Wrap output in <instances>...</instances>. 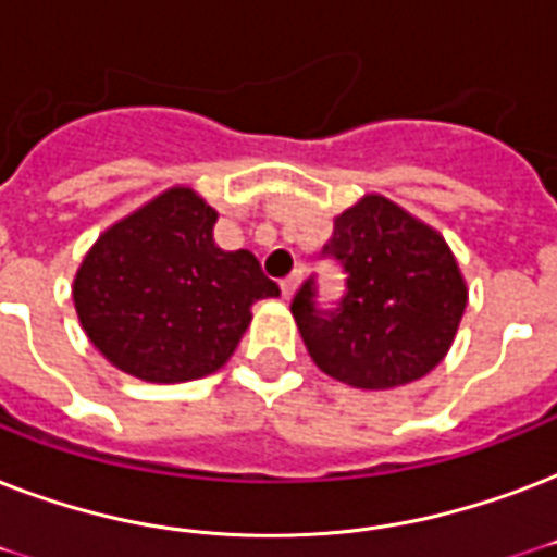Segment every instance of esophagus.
Segmentation results:
<instances>
[{
  "label": "esophagus",
  "instance_id": "esophagus-1",
  "mask_svg": "<svg viewBox=\"0 0 557 557\" xmlns=\"http://www.w3.org/2000/svg\"><path fill=\"white\" fill-rule=\"evenodd\" d=\"M297 283H300V269H295V271H292V274H288V277L280 280V292H283V297H286V300L292 295H295Z\"/></svg>",
  "mask_w": 557,
  "mask_h": 557
}]
</instances>
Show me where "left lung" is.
<instances>
[{"mask_svg": "<svg viewBox=\"0 0 557 557\" xmlns=\"http://www.w3.org/2000/svg\"><path fill=\"white\" fill-rule=\"evenodd\" d=\"M321 257L344 271L338 306L321 309L309 277L292 314L326 375L349 387L389 389L440 364L466 312L468 288L431 225L372 193L335 216Z\"/></svg>", "mask_w": 557, "mask_h": 557, "instance_id": "1", "label": "left lung"}]
</instances>
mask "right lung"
I'll return each mask as SVG.
<instances>
[{
	"instance_id": "obj_1",
	"label": "right lung",
	"mask_w": 557,
	"mask_h": 557,
	"mask_svg": "<svg viewBox=\"0 0 557 557\" xmlns=\"http://www.w3.org/2000/svg\"><path fill=\"white\" fill-rule=\"evenodd\" d=\"M216 210L190 187H170L100 234L72 297L83 332L117 370L152 384L216 372L277 297L251 251L213 243Z\"/></svg>"
}]
</instances>
